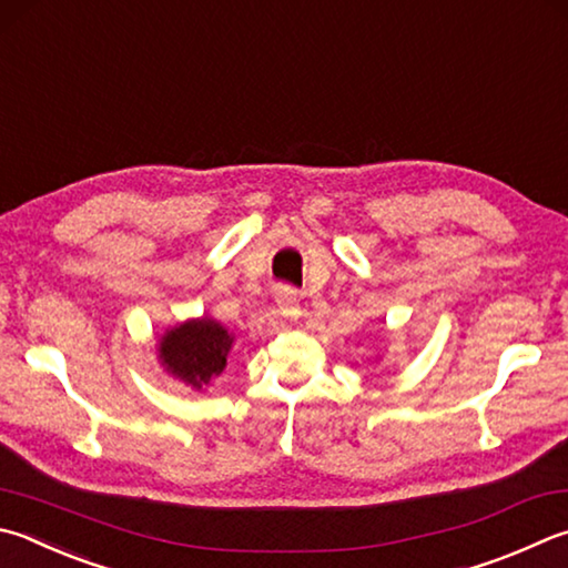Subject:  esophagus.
<instances>
[{"label": "esophagus", "mask_w": 568, "mask_h": 568, "mask_svg": "<svg viewBox=\"0 0 568 568\" xmlns=\"http://www.w3.org/2000/svg\"><path fill=\"white\" fill-rule=\"evenodd\" d=\"M275 303H277V311H281L285 320H297V315H301V297H297L295 287H287V285L275 287Z\"/></svg>", "instance_id": "34e87169"}]
</instances>
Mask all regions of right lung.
<instances>
[{
	"label": "right lung",
	"mask_w": 568,
	"mask_h": 568,
	"mask_svg": "<svg viewBox=\"0 0 568 568\" xmlns=\"http://www.w3.org/2000/svg\"><path fill=\"white\" fill-rule=\"evenodd\" d=\"M231 345L229 329L211 317H201L166 329L159 343V357L166 373L201 389L223 373Z\"/></svg>",
	"instance_id": "1"
}]
</instances>
